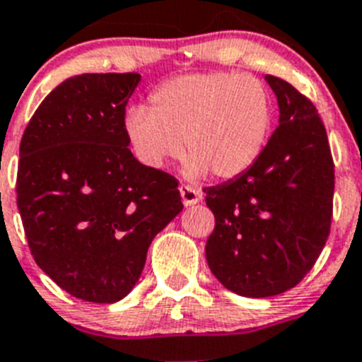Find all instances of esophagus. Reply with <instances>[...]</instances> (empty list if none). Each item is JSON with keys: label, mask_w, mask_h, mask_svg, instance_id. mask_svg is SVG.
<instances>
[{"label": "esophagus", "mask_w": 362, "mask_h": 362, "mask_svg": "<svg viewBox=\"0 0 362 362\" xmlns=\"http://www.w3.org/2000/svg\"><path fill=\"white\" fill-rule=\"evenodd\" d=\"M180 197L184 202L185 207H191V205H197L202 200V193L198 189L191 187V185H180Z\"/></svg>", "instance_id": "obj_1"}]
</instances>
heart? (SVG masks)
<instances>
[{"instance_id": "obj_1", "label": "heart", "mask_w": 362, "mask_h": 362, "mask_svg": "<svg viewBox=\"0 0 362 362\" xmlns=\"http://www.w3.org/2000/svg\"><path fill=\"white\" fill-rule=\"evenodd\" d=\"M126 136L141 162L162 168L185 149L189 178L230 180L247 173L272 132V99L259 79L234 71L187 74L153 92L151 110L132 108Z\"/></svg>"}]
</instances>
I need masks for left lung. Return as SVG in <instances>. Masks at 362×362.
Segmentation results:
<instances>
[{"instance_id": "left-lung-1", "label": "left lung", "mask_w": 362, "mask_h": 362, "mask_svg": "<svg viewBox=\"0 0 362 362\" xmlns=\"http://www.w3.org/2000/svg\"><path fill=\"white\" fill-rule=\"evenodd\" d=\"M278 99V128L258 162L205 187L216 226L205 245L214 278L243 298H272L298 285L327 243L334 162L317 110L292 84L265 76Z\"/></svg>"}]
</instances>
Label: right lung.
I'll use <instances>...</instances> for the list:
<instances>
[{"label":"right lung","instance_id":"obj_1","mask_svg":"<svg viewBox=\"0 0 362 362\" xmlns=\"http://www.w3.org/2000/svg\"><path fill=\"white\" fill-rule=\"evenodd\" d=\"M141 74H83L35 110L19 146L18 209L35 263L90 303L133 291L182 209L178 182L129 151L124 115Z\"/></svg>","mask_w":362,"mask_h":362}]
</instances>
